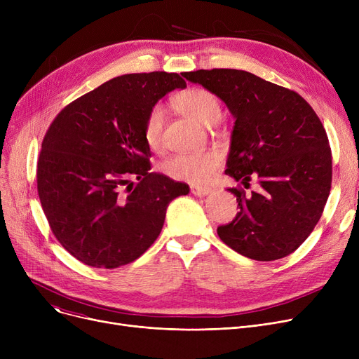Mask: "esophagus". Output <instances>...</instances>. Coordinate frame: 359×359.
Segmentation results:
<instances>
[{
	"label": "esophagus",
	"mask_w": 359,
	"mask_h": 359,
	"mask_svg": "<svg viewBox=\"0 0 359 359\" xmlns=\"http://www.w3.org/2000/svg\"><path fill=\"white\" fill-rule=\"evenodd\" d=\"M191 192H192L195 196H206V195L211 194V189H210V187L192 186V187H191Z\"/></svg>",
	"instance_id": "obj_1"
}]
</instances>
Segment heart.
Masks as SVG:
<instances>
[{
  "label": "heart",
  "mask_w": 359,
  "mask_h": 359,
  "mask_svg": "<svg viewBox=\"0 0 359 359\" xmlns=\"http://www.w3.org/2000/svg\"><path fill=\"white\" fill-rule=\"evenodd\" d=\"M176 109L202 126H212L221 118V104L215 94L205 88H189L175 99ZM165 113L161 104L149 110L144 125V140L151 149H158L163 138ZM221 164L217 151L196 154H176L164 161L163 170L167 176L189 183L208 180Z\"/></svg>",
  "instance_id": "b5f03b06"
}]
</instances>
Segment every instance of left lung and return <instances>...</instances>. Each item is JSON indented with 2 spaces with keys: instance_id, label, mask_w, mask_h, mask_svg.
Here are the masks:
<instances>
[{
  "instance_id": "left-lung-1",
  "label": "left lung",
  "mask_w": 359,
  "mask_h": 359,
  "mask_svg": "<svg viewBox=\"0 0 359 359\" xmlns=\"http://www.w3.org/2000/svg\"><path fill=\"white\" fill-rule=\"evenodd\" d=\"M183 77L211 91L236 119L225 175L250 195L229 189L238 202L236 218L218 227L237 253L262 262L285 257L310 236L332 184L326 130L298 93L241 69H199Z\"/></svg>"
}]
</instances>
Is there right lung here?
I'll list each match as a JSON object with an SVG mask.
<instances>
[{
	"instance_id": "1",
	"label": "right lung",
	"mask_w": 359,
	"mask_h": 359,
	"mask_svg": "<svg viewBox=\"0 0 359 359\" xmlns=\"http://www.w3.org/2000/svg\"><path fill=\"white\" fill-rule=\"evenodd\" d=\"M184 87L175 72L125 74L69 103L50 123L37 192L56 240L86 265L113 269L138 259L161 233L168 203L189 194L186 183L149 172L144 140L149 110Z\"/></svg>"
}]
</instances>
